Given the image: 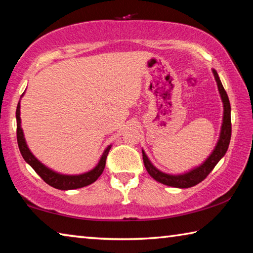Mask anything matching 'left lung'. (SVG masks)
I'll use <instances>...</instances> for the list:
<instances>
[{"label": "left lung", "mask_w": 253, "mask_h": 253, "mask_svg": "<svg viewBox=\"0 0 253 253\" xmlns=\"http://www.w3.org/2000/svg\"><path fill=\"white\" fill-rule=\"evenodd\" d=\"M212 73L216 82L218 93H220L221 101L223 103V118H222V126L220 135H218V140L216 144H215L214 149L211 152L210 156L206 158L201 165L196 166L188 171L181 172V173H168L165 171H161L156 166L151 163V160L148 158V156L142 149V158L143 164L146 167L147 171L155 180L159 181V183L171 186V187L176 188H189L193 187L197 184H200L202 180H204L208 177L209 173L213 170V168L217 165L224 155L226 154L227 148H229L230 140H231V105L229 97L225 92L224 87H223L220 77L217 75V72L215 69H212Z\"/></svg>", "instance_id": "left-lung-1"}]
</instances>
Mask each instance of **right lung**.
<instances>
[{"mask_svg":"<svg viewBox=\"0 0 253 253\" xmlns=\"http://www.w3.org/2000/svg\"><path fill=\"white\" fill-rule=\"evenodd\" d=\"M24 93L21 95V97H23ZM20 102L21 101H19L18 106H16V112H15L18 146L20 149V152H21V155L23 157V159L26 160L27 164L31 166L33 170L38 173L45 183L50 185L51 187L61 189V190L82 188V187H85V186L93 184L95 180H97V178L102 175V172L105 168L106 157L109 155V151L112 147V144H110V146H107L105 148V150L103 151V154L101 156V158H99L97 165L88 171L83 172V173H77V175H68V173H61L53 170V169L47 167L44 164L41 163V161L32 154L31 150L28 147L26 138H24L22 126H21V118H20V113H21V112H20V109H21V105H20Z\"/></svg>","mask_w":253,"mask_h":253,"instance_id":"add662e5","label":"right lung"}]
</instances>
